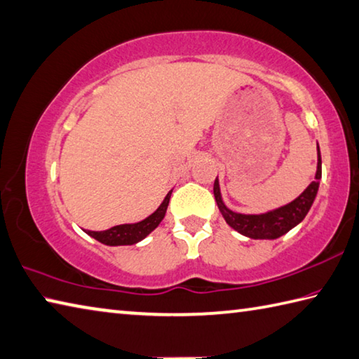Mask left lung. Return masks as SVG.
<instances>
[{"instance_id":"left-lung-1","label":"left lung","mask_w":359,"mask_h":359,"mask_svg":"<svg viewBox=\"0 0 359 359\" xmlns=\"http://www.w3.org/2000/svg\"><path fill=\"white\" fill-rule=\"evenodd\" d=\"M318 151V146H317ZM317 157V172L314 182H311L309 187L299 194L297 199H293L289 204H285L275 210H270L266 213L259 215H245L232 212L231 208H227L221 198L219 191V182L218 177L215 179L213 184V194L215 201H217L218 208L226 223L229 224L232 229L242 233L254 240H275L279 238L284 233H287L290 229H293L297 224L302 223L306 215H308L311 205L314 204V199L318 191V182L322 179V158L320 151H318Z\"/></svg>"}]
</instances>
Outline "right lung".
Returning <instances> with one entry per match:
<instances>
[{
    "label": "right lung",
    "mask_w": 359,
    "mask_h": 359,
    "mask_svg": "<svg viewBox=\"0 0 359 359\" xmlns=\"http://www.w3.org/2000/svg\"><path fill=\"white\" fill-rule=\"evenodd\" d=\"M171 193L166 194V198L163 199L160 207L155 210L152 215H149L146 219L140 221V223L135 224H119L114 226L111 229L107 231H86L88 236H90L95 240H99L100 243L108 245V246H121V245H135L141 242L142 238H146L149 233H151L155 227H157L161 219L165 218L166 208L169 204V198H171Z\"/></svg>",
    "instance_id": "right-lung-1"
}]
</instances>
